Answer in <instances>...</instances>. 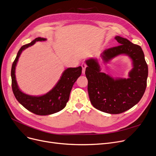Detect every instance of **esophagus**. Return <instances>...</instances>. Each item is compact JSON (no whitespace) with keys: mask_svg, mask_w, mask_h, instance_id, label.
<instances>
[{"mask_svg":"<svg viewBox=\"0 0 156 156\" xmlns=\"http://www.w3.org/2000/svg\"><path fill=\"white\" fill-rule=\"evenodd\" d=\"M82 73L83 74H85V69L87 67V65L85 63H82Z\"/></svg>","mask_w":156,"mask_h":156,"instance_id":"obj_1","label":"esophagus"}]
</instances>
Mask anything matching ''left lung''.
<instances>
[{
  "label": "left lung",
  "mask_w": 156,
  "mask_h": 156,
  "mask_svg": "<svg viewBox=\"0 0 156 156\" xmlns=\"http://www.w3.org/2000/svg\"><path fill=\"white\" fill-rule=\"evenodd\" d=\"M120 45L105 50L101 53L104 62L125 54L132 60L133 69L128 78L114 79L101 72L98 60H86L88 92L94 108L105 113L119 114L136 105L144 96L147 87L148 66L143 50L139 45L120 36L115 37Z\"/></svg>",
  "instance_id": "8db88e82"
}]
</instances>
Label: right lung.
I'll return each mask as SVG.
<instances>
[{
  "label": "right lung",
  "instance_id": "obj_1",
  "mask_svg": "<svg viewBox=\"0 0 156 156\" xmlns=\"http://www.w3.org/2000/svg\"><path fill=\"white\" fill-rule=\"evenodd\" d=\"M46 40L45 38L37 37L31 43L22 46L12 63L11 72L12 89L16 99L27 110L38 115H48L64 109L69 100L72 87L81 75L82 70L81 66L66 69L55 86L43 96H32L22 92L18 86L15 76L16 66L20 55L23 50L32 46L36 42Z\"/></svg>",
  "mask_w": 156,
  "mask_h": 156
}]
</instances>
